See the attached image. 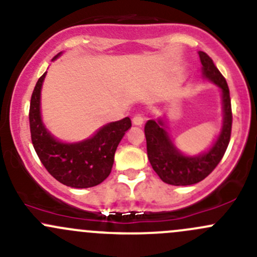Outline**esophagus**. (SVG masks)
Wrapping results in <instances>:
<instances>
[{"label": "esophagus", "instance_id": "esophagus-1", "mask_svg": "<svg viewBox=\"0 0 257 257\" xmlns=\"http://www.w3.org/2000/svg\"><path fill=\"white\" fill-rule=\"evenodd\" d=\"M133 124L134 125H138V126H141L142 124L144 123V116L142 115V114H137V115H134L133 116Z\"/></svg>", "mask_w": 257, "mask_h": 257}]
</instances>
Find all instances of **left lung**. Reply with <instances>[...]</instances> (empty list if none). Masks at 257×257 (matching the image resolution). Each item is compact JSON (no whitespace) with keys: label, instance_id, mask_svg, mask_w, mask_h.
Listing matches in <instances>:
<instances>
[{"label":"left lung","instance_id":"8db88e82","mask_svg":"<svg viewBox=\"0 0 257 257\" xmlns=\"http://www.w3.org/2000/svg\"><path fill=\"white\" fill-rule=\"evenodd\" d=\"M198 53L203 66V78L217 85L221 92V129L205 152L188 155L179 149L168 133L169 126L165 116L147 121L144 132L148 159L159 178L170 185H193L208 177L224 157L231 136V100L226 80L205 52Z\"/></svg>","mask_w":257,"mask_h":257}]
</instances>
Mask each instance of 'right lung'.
Wrapping results in <instances>:
<instances>
[{
	"instance_id": "obj_1",
	"label": "right lung",
	"mask_w": 257,
	"mask_h": 257,
	"mask_svg": "<svg viewBox=\"0 0 257 257\" xmlns=\"http://www.w3.org/2000/svg\"><path fill=\"white\" fill-rule=\"evenodd\" d=\"M62 54L58 53L52 61ZM46 73L33 89L30 105V128L32 144L38 158L59 183L77 189L92 188L108 178L114 163V154L125 132L132 126L131 119L112 121L100 126L92 137L74 143L57 139L46 128L41 113V90Z\"/></svg>"
}]
</instances>
